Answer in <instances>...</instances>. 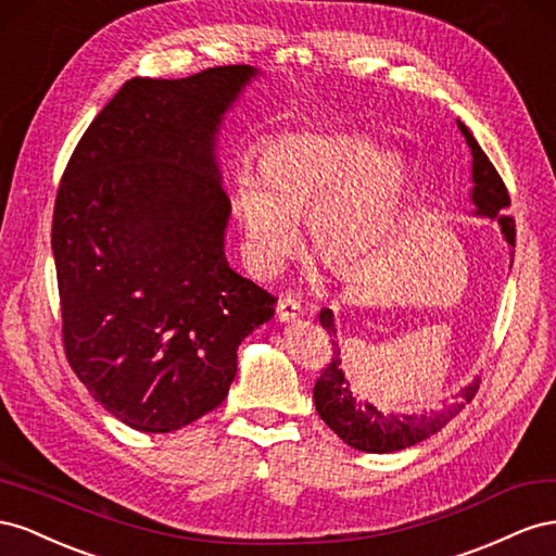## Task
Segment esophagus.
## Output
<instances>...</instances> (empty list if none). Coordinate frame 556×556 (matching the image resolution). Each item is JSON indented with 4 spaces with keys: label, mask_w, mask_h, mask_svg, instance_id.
Instances as JSON below:
<instances>
[{
    "label": "esophagus",
    "mask_w": 556,
    "mask_h": 556,
    "mask_svg": "<svg viewBox=\"0 0 556 556\" xmlns=\"http://www.w3.org/2000/svg\"><path fill=\"white\" fill-rule=\"evenodd\" d=\"M303 314V307H300L298 300L293 295H281L277 303V316L279 321H293L298 316Z\"/></svg>",
    "instance_id": "34e87169"
}]
</instances>
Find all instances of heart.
<instances>
[{"instance_id":"obj_1","label":"heart","mask_w":556,"mask_h":556,"mask_svg":"<svg viewBox=\"0 0 556 556\" xmlns=\"http://www.w3.org/2000/svg\"><path fill=\"white\" fill-rule=\"evenodd\" d=\"M263 169L242 161L232 177V212L258 273H275L295 249L298 216L338 275H354L384 247L401 212L407 167L354 132H293L267 141Z\"/></svg>"}]
</instances>
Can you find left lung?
Returning <instances> with one entry per match:
<instances>
[{"label": "left lung", "instance_id": "8db88e82", "mask_svg": "<svg viewBox=\"0 0 556 556\" xmlns=\"http://www.w3.org/2000/svg\"><path fill=\"white\" fill-rule=\"evenodd\" d=\"M458 130L464 132L468 147L472 151V202L478 214L498 218L501 230L510 247H515V218L505 214L510 207V193L501 179L496 167L491 165L486 153L480 149L478 141L470 135L464 123H458ZM321 326L328 330L330 338H336V326H332V312L321 309ZM332 342V358L324 368L321 377L314 384V405L319 417L336 431L349 447L370 452V454H389L405 447L417 445L428 435L438 433L442 426L454 419L464 409V403H470L478 393V384L462 391V403L442 407L438 412H424V415H384L377 407L361 403L354 399L349 382L342 375V356L336 340Z\"/></svg>", "mask_w": 556, "mask_h": 556}]
</instances>
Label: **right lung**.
<instances>
[{"label": "right lung", "instance_id": "obj_1", "mask_svg": "<svg viewBox=\"0 0 556 556\" xmlns=\"http://www.w3.org/2000/svg\"><path fill=\"white\" fill-rule=\"evenodd\" d=\"M256 70L132 78L62 172L53 256L62 344L92 399L169 433L226 401L237 346L277 298L230 269L214 137Z\"/></svg>", "mask_w": 556, "mask_h": 556}]
</instances>
